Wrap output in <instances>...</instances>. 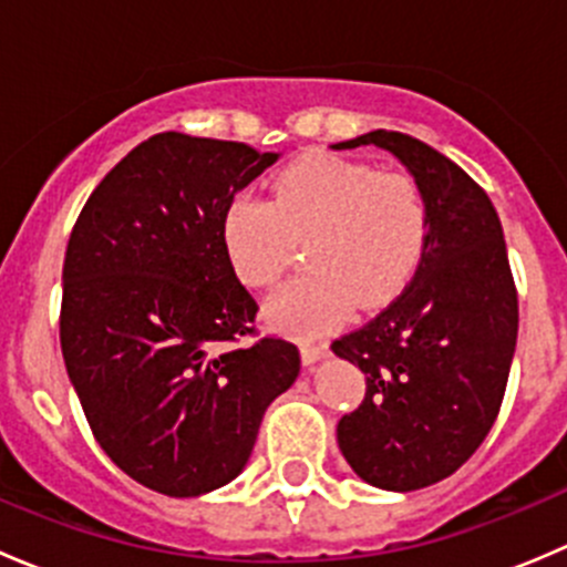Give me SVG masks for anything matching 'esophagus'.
<instances>
[{"mask_svg": "<svg viewBox=\"0 0 567 567\" xmlns=\"http://www.w3.org/2000/svg\"><path fill=\"white\" fill-rule=\"evenodd\" d=\"M326 353H329V346H326V342H301V362L305 364H316L318 359L326 357Z\"/></svg>", "mask_w": 567, "mask_h": 567, "instance_id": "34e87169", "label": "esophagus"}]
</instances>
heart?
<instances>
[{
    "mask_svg": "<svg viewBox=\"0 0 567 567\" xmlns=\"http://www.w3.org/2000/svg\"><path fill=\"white\" fill-rule=\"evenodd\" d=\"M310 238L305 266L266 301V318L296 334H320L359 310L398 299L431 238V205L409 173H381L340 156H310L274 177L271 199L238 192L221 216V244L236 277L271 288L293 241Z\"/></svg>",
    "mask_w": 567,
    "mask_h": 567,
    "instance_id": "heart-1",
    "label": "heart"
}]
</instances>
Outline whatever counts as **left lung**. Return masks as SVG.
<instances>
[{
  "mask_svg": "<svg viewBox=\"0 0 567 567\" xmlns=\"http://www.w3.org/2000/svg\"><path fill=\"white\" fill-rule=\"evenodd\" d=\"M400 158L431 205L414 279L370 323L331 342L359 364L364 400L337 422V444L364 483L416 491L450 477L488 436L518 337V293L488 194L455 162L398 131L331 145Z\"/></svg>",
  "mask_w": 567,
  "mask_h": 567,
  "instance_id": "obj_1",
  "label": "left lung"
}]
</instances>
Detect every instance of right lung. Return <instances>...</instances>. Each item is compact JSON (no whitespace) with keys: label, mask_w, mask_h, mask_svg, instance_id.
Masks as SVG:
<instances>
[{"label":"right lung","mask_w":567,"mask_h":567,"mask_svg":"<svg viewBox=\"0 0 567 567\" xmlns=\"http://www.w3.org/2000/svg\"><path fill=\"white\" fill-rule=\"evenodd\" d=\"M177 131L136 145L84 203L62 266L60 342L101 450L145 488L199 496L247 466L299 348L255 337L221 244L227 203L277 162Z\"/></svg>","instance_id":"right-lung-1"}]
</instances>
